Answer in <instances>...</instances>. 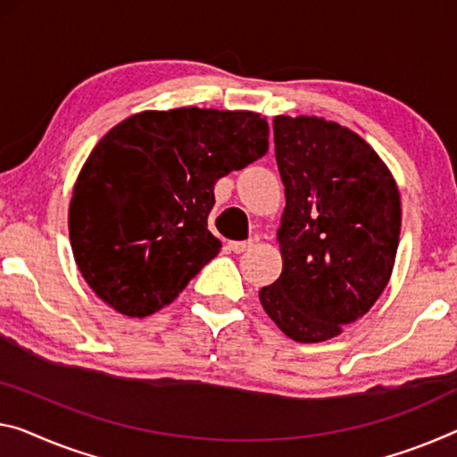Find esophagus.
<instances>
[{
    "label": "esophagus",
    "mask_w": 457,
    "mask_h": 457,
    "mask_svg": "<svg viewBox=\"0 0 457 457\" xmlns=\"http://www.w3.org/2000/svg\"><path fill=\"white\" fill-rule=\"evenodd\" d=\"M251 247H253L251 238H249V241H230L228 243V249L233 251V253H243V251H247Z\"/></svg>",
    "instance_id": "34e87169"
}]
</instances>
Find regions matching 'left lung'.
I'll return each mask as SVG.
<instances>
[{"mask_svg": "<svg viewBox=\"0 0 457 457\" xmlns=\"http://www.w3.org/2000/svg\"><path fill=\"white\" fill-rule=\"evenodd\" d=\"M286 206L278 243L282 273L259 290L279 331L320 343L361 319L396 262L400 192L357 132L319 116L273 118Z\"/></svg>", "mask_w": 457, "mask_h": 457, "instance_id": "1", "label": "left lung"}]
</instances>
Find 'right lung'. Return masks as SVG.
Here are the masks:
<instances>
[{
	"instance_id": "right-lung-1",
	"label": "right lung",
	"mask_w": 457,
	"mask_h": 457,
	"mask_svg": "<svg viewBox=\"0 0 457 457\" xmlns=\"http://www.w3.org/2000/svg\"><path fill=\"white\" fill-rule=\"evenodd\" d=\"M268 118L249 110H145L108 130L77 175L69 241L87 286L116 312L171 304L219 255L208 230L214 184L268 153Z\"/></svg>"
}]
</instances>
